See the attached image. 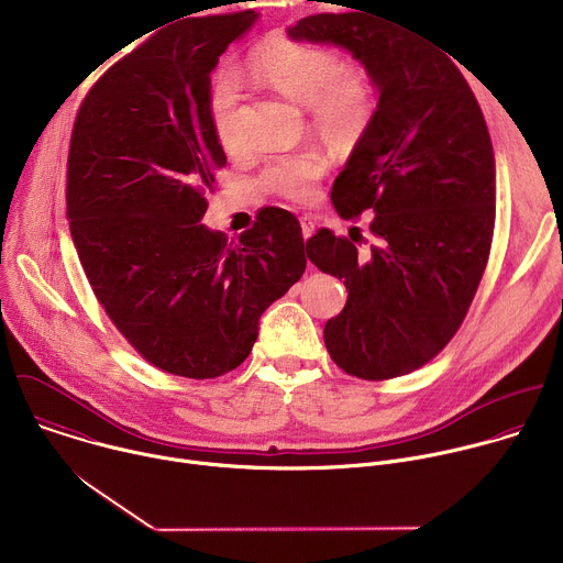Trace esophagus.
Instances as JSON below:
<instances>
[{
    "label": "esophagus",
    "instance_id": "obj_1",
    "mask_svg": "<svg viewBox=\"0 0 563 563\" xmlns=\"http://www.w3.org/2000/svg\"><path fill=\"white\" fill-rule=\"evenodd\" d=\"M300 229H302V238L309 240L313 233V222L309 218H300Z\"/></svg>",
    "mask_w": 563,
    "mask_h": 563
}]
</instances>
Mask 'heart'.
Returning a JSON list of instances; mask_svg holds the SVG:
<instances>
[{"instance_id": "1", "label": "heart", "mask_w": 563, "mask_h": 563, "mask_svg": "<svg viewBox=\"0 0 563 563\" xmlns=\"http://www.w3.org/2000/svg\"><path fill=\"white\" fill-rule=\"evenodd\" d=\"M250 75L263 87L309 111L313 131L336 151H352L367 135L376 115V93L369 77L347 66L332 48L269 35L247 57ZM243 82L231 70L216 75L209 89V113L218 142L229 153L243 148L238 113ZM328 169L325 155L302 148L276 157L263 174V185L294 202H307Z\"/></svg>"}]
</instances>
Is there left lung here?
<instances>
[{
	"mask_svg": "<svg viewBox=\"0 0 563 563\" xmlns=\"http://www.w3.org/2000/svg\"><path fill=\"white\" fill-rule=\"evenodd\" d=\"M298 42L352 53L378 93L374 122L332 187L341 218L374 211L367 256L330 229L307 258L345 280L325 345L352 376L410 374L454 336L484 276L497 172L490 133L452 59L380 15L320 13L287 29Z\"/></svg>",
	"mask_w": 563,
	"mask_h": 563,
	"instance_id": "obj_1",
	"label": "left lung"
}]
</instances>
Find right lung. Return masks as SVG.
I'll return each instance as SVG.
<instances>
[{
  "mask_svg": "<svg viewBox=\"0 0 563 563\" xmlns=\"http://www.w3.org/2000/svg\"><path fill=\"white\" fill-rule=\"evenodd\" d=\"M258 18H178L98 79L70 135L66 218L79 263L122 336L176 376L235 369L263 311L307 265L285 209H261L238 243L200 222L227 163L211 70Z\"/></svg>",
  "mask_w": 563,
  "mask_h": 563,
  "instance_id": "obj_1",
  "label": "right lung"
}]
</instances>
